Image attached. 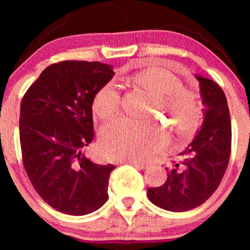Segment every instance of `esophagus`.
Instances as JSON below:
<instances>
[{
    "instance_id": "1",
    "label": "esophagus",
    "mask_w": 250,
    "mask_h": 250,
    "mask_svg": "<svg viewBox=\"0 0 250 250\" xmlns=\"http://www.w3.org/2000/svg\"><path fill=\"white\" fill-rule=\"evenodd\" d=\"M122 164H129V165H132V166H134V167H136V168H139V169H146V164H142V163H138V162H131V160H123V162H121Z\"/></svg>"
}]
</instances>
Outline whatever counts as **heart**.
Masks as SVG:
<instances>
[{"instance_id":"1","label":"heart","mask_w":250,"mask_h":250,"mask_svg":"<svg viewBox=\"0 0 250 250\" xmlns=\"http://www.w3.org/2000/svg\"><path fill=\"white\" fill-rule=\"evenodd\" d=\"M134 81L155 95L151 112L172 116L180 131H189L199 116V102L192 90L182 86V81L163 67H150L139 71ZM121 93L115 82L99 88L93 100L94 112L109 119L119 110ZM167 142L164 129L155 122L121 117L104 126L101 132V149L116 160H145L163 148Z\"/></svg>"}]
</instances>
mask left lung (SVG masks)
I'll use <instances>...</instances> for the list:
<instances>
[{
	"mask_svg": "<svg viewBox=\"0 0 250 250\" xmlns=\"http://www.w3.org/2000/svg\"><path fill=\"white\" fill-rule=\"evenodd\" d=\"M194 77L204 104L203 124L179 153L180 162L166 168V182L148 189L149 200L170 211H187L204 204L220 186L230 158L231 119L224 92L209 78Z\"/></svg>",
	"mask_w": 250,
	"mask_h": 250,
	"instance_id": "left-lung-1",
	"label": "left lung"
}]
</instances>
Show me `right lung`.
I'll use <instances>...</instances> for the list:
<instances>
[{
	"label": "right lung",
	"instance_id": "obj_1",
	"mask_svg": "<svg viewBox=\"0 0 250 250\" xmlns=\"http://www.w3.org/2000/svg\"><path fill=\"white\" fill-rule=\"evenodd\" d=\"M112 66L63 61L45 68L23 95L19 134L22 162L34 189L54 209L82 216L108 199L114 165H99L83 149L94 138L92 105Z\"/></svg>",
	"mask_w": 250,
	"mask_h": 250
}]
</instances>
